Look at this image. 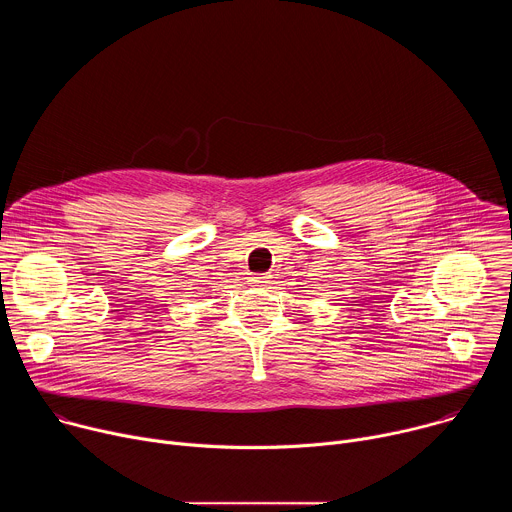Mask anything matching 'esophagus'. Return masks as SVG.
I'll return each mask as SVG.
<instances>
[{"label":"esophagus","mask_w":512,"mask_h":512,"mask_svg":"<svg viewBox=\"0 0 512 512\" xmlns=\"http://www.w3.org/2000/svg\"><path fill=\"white\" fill-rule=\"evenodd\" d=\"M251 281H253V283H257V285H263V287H267V285L271 283V275H269V273H263V275L251 277Z\"/></svg>","instance_id":"esophagus-1"}]
</instances>
